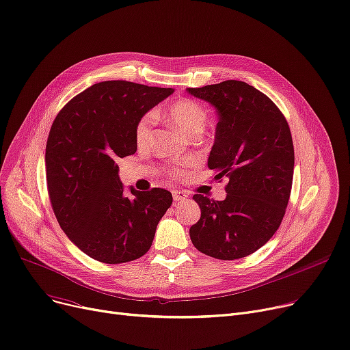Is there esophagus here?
I'll return each instance as SVG.
<instances>
[{"label": "esophagus", "instance_id": "obj_1", "mask_svg": "<svg viewBox=\"0 0 350 350\" xmlns=\"http://www.w3.org/2000/svg\"><path fill=\"white\" fill-rule=\"evenodd\" d=\"M187 193L186 191H183V190H176V191H173V199H174V202H183V200H186L187 199Z\"/></svg>", "mask_w": 350, "mask_h": 350}]
</instances>
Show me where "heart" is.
Here are the masks:
<instances>
[{"label": "heart", "mask_w": 350, "mask_h": 350, "mask_svg": "<svg viewBox=\"0 0 350 350\" xmlns=\"http://www.w3.org/2000/svg\"><path fill=\"white\" fill-rule=\"evenodd\" d=\"M169 118L174 127L186 137H191L193 134L203 133L207 121V114L200 104L193 100H180L170 105ZM153 114H146L135 127V143L140 148H146L150 144L151 135H153Z\"/></svg>", "instance_id": "b5f03b06"}]
</instances>
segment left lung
Masks as SVG:
<instances>
[{
  "label": "left lung",
  "mask_w": 350,
  "mask_h": 350,
  "mask_svg": "<svg viewBox=\"0 0 350 350\" xmlns=\"http://www.w3.org/2000/svg\"><path fill=\"white\" fill-rule=\"evenodd\" d=\"M187 93L217 113L207 165L217 180H229L221 202L193 196L202 216L190 227L191 243L220 260L246 257L265 246L283 220L295 167L291 129L275 103L247 83L227 80Z\"/></svg>",
  "instance_id": "left-lung-1"
}]
</instances>
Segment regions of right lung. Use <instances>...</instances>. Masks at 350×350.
<instances>
[{
	"label": "right lung",
	"mask_w": 350,
	"mask_h": 350,
	"mask_svg": "<svg viewBox=\"0 0 350 350\" xmlns=\"http://www.w3.org/2000/svg\"><path fill=\"white\" fill-rule=\"evenodd\" d=\"M173 88L103 81L75 96L55 117L45 148L54 215L83 253L103 263L139 259L173 203L164 189L127 194L117 160L137 151L135 127Z\"/></svg>",
	"instance_id": "1"
}]
</instances>
